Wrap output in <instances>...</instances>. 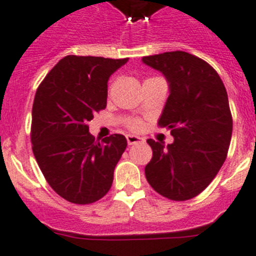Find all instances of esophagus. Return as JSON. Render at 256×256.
<instances>
[{"mask_svg": "<svg viewBox=\"0 0 256 256\" xmlns=\"http://www.w3.org/2000/svg\"><path fill=\"white\" fill-rule=\"evenodd\" d=\"M126 140H128V145H135V144H139V142H145L144 138H140V136L138 135H131V134L126 135Z\"/></svg>", "mask_w": 256, "mask_h": 256, "instance_id": "obj_1", "label": "esophagus"}]
</instances>
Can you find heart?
<instances>
[{"label":"heart","instance_id":"1","mask_svg":"<svg viewBox=\"0 0 256 256\" xmlns=\"http://www.w3.org/2000/svg\"><path fill=\"white\" fill-rule=\"evenodd\" d=\"M128 126H130L132 130H140L142 126V122L139 120H131V121H128Z\"/></svg>","mask_w":256,"mask_h":256}]
</instances>
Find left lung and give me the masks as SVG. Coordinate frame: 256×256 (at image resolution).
I'll return each instance as SVG.
<instances>
[{
  "instance_id": "8db88e82",
  "label": "left lung",
  "mask_w": 256,
  "mask_h": 256,
  "mask_svg": "<svg viewBox=\"0 0 256 256\" xmlns=\"http://www.w3.org/2000/svg\"><path fill=\"white\" fill-rule=\"evenodd\" d=\"M142 63L168 82L159 125L172 130L174 138L168 145L148 139L152 158L145 176L163 197L190 200L212 182L228 155L232 135L228 92L216 70L190 52L144 56Z\"/></svg>"
}]
</instances>
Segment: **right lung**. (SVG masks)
Segmentation results:
<instances>
[{"label": "right lung", "mask_w": 256, "mask_h": 256, "mask_svg": "<svg viewBox=\"0 0 256 256\" xmlns=\"http://www.w3.org/2000/svg\"><path fill=\"white\" fill-rule=\"evenodd\" d=\"M128 59L68 56L48 73L32 104L31 142L50 187L72 204L104 197L128 146L114 134L96 142L88 121L106 108L107 82Z\"/></svg>", "instance_id": "add662e5"}]
</instances>
